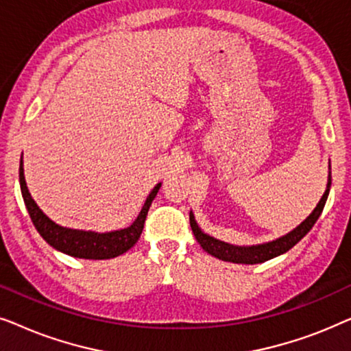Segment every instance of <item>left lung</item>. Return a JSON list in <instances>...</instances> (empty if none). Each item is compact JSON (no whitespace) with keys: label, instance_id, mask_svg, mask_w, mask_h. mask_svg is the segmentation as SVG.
I'll return each mask as SVG.
<instances>
[{"label":"left lung","instance_id":"8db88e82","mask_svg":"<svg viewBox=\"0 0 351 351\" xmlns=\"http://www.w3.org/2000/svg\"><path fill=\"white\" fill-rule=\"evenodd\" d=\"M330 182H332V177H330V174H329L328 189H326L323 198L319 199V203L315 208L313 213H311L308 217H306L304 222H302L295 230H292L291 233H287L286 237L276 239V241L258 244V246H249V247L232 246V244L222 243V241H219V239H214L213 237H208V234H204L198 228V225H196L193 215L190 214L191 230H193L196 241L201 244V247H203L208 254H210V256L222 258V261L234 262V263H251V265H252V263H262L265 261H270V258L276 257V256H281V254L289 251L291 247H294L295 244L299 243L300 239L304 238L311 228H313L316 220H318L321 213H323L326 199H328V196H329Z\"/></svg>","mask_w":351,"mask_h":351}]
</instances>
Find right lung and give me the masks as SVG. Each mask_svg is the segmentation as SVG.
<instances>
[{
  "label": "right lung",
  "instance_id": "add662e5",
  "mask_svg": "<svg viewBox=\"0 0 351 351\" xmlns=\"http://www.w3.org/2000/svg\"><path fill=\"white\" fill-rule=\"evenodd\" d=\"M19 180H21V190L23 201L30 214L32 222L38 230V233L51 244L52 247L59 249V251L69 254V256L80 257V258H112L117 256H121L126 251H129L137 239L141 238L143 223H145L147 213L150 209L152 201L160 190L161 184H158L143 204V208L138 214V217L134 220L131 227L119 230V232L112 233H94V232H78V230H70L56 225L52 220H49L43 214V210L38 208L35 201L28 193L25 177H23V166L21 158V166H19Z\"/></svg>",
  "mask_w": 351,
  "mask_h": 351
}]
</instances>
